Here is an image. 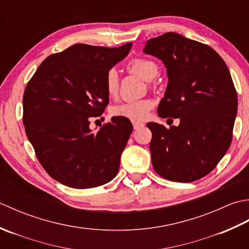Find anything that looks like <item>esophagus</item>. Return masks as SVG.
<instances>
[{
	"label": "esophagus",
	"instance_id": "1",
	"mask_svg": "<svg viewBox=\"0 0 249 249\" xmlns=\"http://www.w3.org/2000/svg\"><path fill=\"white\" fill-rule=\"evenodd\" d=\"M133 126H134V129H139L141 127H143L144 124L139 121H133Z\"/></svg>",
	"mask_w": 249,
	"mask_h": 249
}]
</instances>
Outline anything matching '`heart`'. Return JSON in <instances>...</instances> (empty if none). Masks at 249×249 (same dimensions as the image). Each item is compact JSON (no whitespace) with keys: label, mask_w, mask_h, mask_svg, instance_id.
<instances>
[{"label":"heart","mask_w":249,"mask_h":249,"mask_svg":"<svg viewBox=\"0 0 249 249\" xmlns=\"http://www.w3.org/2000/svg\"><path fill=\"white\" fill-rule=\"evenodd\" d=\"M128 71L140 76L146 81H151L158 73V67L154 62L147 59H134L127 65ZM120 77L115 68H111L106 73L105 89L110 97H114L119 92ZM152 108V103L147 99L127 102L113 106L110 110L111 115L121 116L129 120H143Z\"/></svg>","instance_id":"heart-1"}]
</instances>
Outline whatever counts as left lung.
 <instances>
[{"label":"left lung","instance_id":"obj_1","mask_svg":"<svg viewBox=\"0 0 249 249\" xmlns=\"http://www.w3.org/2000/svg\"><path fill=\"white\" fill-rule=\"evenodd\" d=\"M143 52L167 70L158 115L179 120L169 129L146 124L153 167L170 181L194 182L212 171L231 144L237 95L230 71L211 47L174 32L147 40Z\"/></svg>","mask_w":249,"mask_h":249}]
</instances>
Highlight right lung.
I'll return each mask as SVG.
<instances>
[{"mask_svg":"<svg viewBox=\"0 0 249 249\" xmlns=\"http://www.w3.org/2000/svg\"><path fill=\"white\" fill-rule=\"evenodd\" d=\"M131 45H73L47 57L25 88L26 136L47 173L63 185L97 187L119 171L133 125L113 116L93 133L89 119L102 115L108 106L106 73L128 54Z\"/></svg>","mask_w":249,"mask_h":249,"instance_id":"right-lung-1","label":"right lung"}]
</instances>
